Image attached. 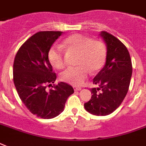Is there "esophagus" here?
Returning <instances> with one entry per match:
<instances>
[{"label":"esophagus","instance_id":"obj_1","mask_svg":"<svg viewBox=\"0 0 146 146\" xmlns=\"http://www.w3.org/2000/svg\"><path fill=\"white\" fill-rule=\"evenodd\" d=\"M73 89H74V90H75L76 92V91H80V90H81V88H80V87H76V86H74L73 87Z\"/></svg>","mask_w":146,"mask_h":146}]
</instances>
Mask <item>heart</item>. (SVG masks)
<instances>
[{
  "label": "heart",
  "instance_id": "heart-1",
  "mask_svg": "<svg viewBox=\"0 0 146 146\" xmlns=\"http://www.w3.org/2000/svg\"><path fill=\"white\" fill-rule=\"evenodd\" d=\"M63 46L79 52L77 66L66 69L60 74V80L73 85L81 86L88 77L90 71L97 72L103 67L106 60L107 49L103 42L92 40L81 34H73L64 40ZM48 57L50 64L57 69L66 66L64 51L61 47L54 45L49 49Z\"/></svg>",
  "mask_w": 146,
  "mask_h": 146
}]
</instances>
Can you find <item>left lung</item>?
<instances>
[{
  "label": "left lung",
  "mask_w": 146,
  "mask_h": 146,
  "mask_svg": "<svg viewBox=\"0 0 146 146\" xmlns=\"http://www.w3.org/2000/svg\"><path fill=\"white\" fill-rule=\"evenodd\" d=\"M107 45L106 63L93 79L98 88L91 89L92 97L85 109L92 114L106 116L113 113L126 97L131 80L133 66L127 47L107 32H101Z\"/></svg>",
  "instance_id": "obj_1"
}]
</instances>
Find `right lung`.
<instances>
[{
	"instance_id": "add662e5",
	"label": "right lung",
	"mask_w": 146,
	"mask_h": 146,
	"mask_svg": "<svg viewBox=\"0 0 146 146\" xmlns=\"http://www.w3.org/2000/svg\"><path fill=\"white\" fill-rule=\"evenodd\" d=\"M62 33H35L19 48L13 63V82L20 99L31 113L43 119L59 115L74 92L73 87L63 82L46 90L47 86H51L57 79L48 57V50Z\"/></svg>"
}]
</instances>
